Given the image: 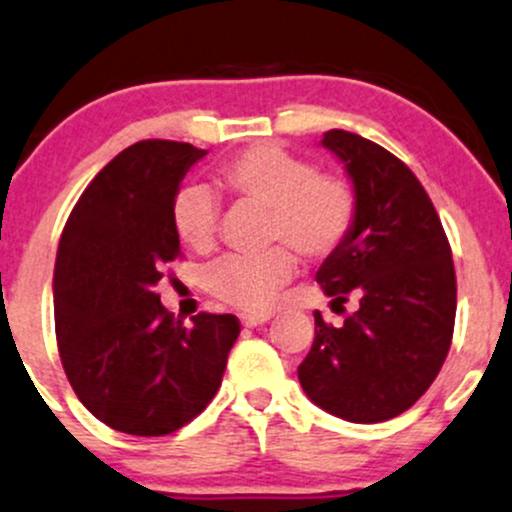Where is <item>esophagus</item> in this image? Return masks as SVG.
Returning <instances> with one entry per match:
<instances>
[{
    "instance_id": "esophagus-1",
    "label": "esophagus",
    "mask_w": 512,
    "mask_h": 512,
    "mask_svg": "<svg viewBox=\"0 0 512 512\" xmlns=\"http://www.w3.org/2000/svg\"><path fill=\"white\" fill-rule=\"evenodd\" d=\"M268 320H271V315H244L241 317V324H244V327H258V324Z\"/></svg>"
}]
</instances>
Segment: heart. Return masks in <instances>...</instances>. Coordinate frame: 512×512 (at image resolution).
<instances>
[{"label": "heart", "instance_id": "b5f03b06", "mask_svg": "<svg viewBox=\"0 0 512 512\" xmlns=\"http://www.w3.org/2000/svg\"><path fill=\"white\" fill-rule=\"evenodd\" d=\"M217 185L236 202L266 207L263 241L278 244L261 256H224L207 268V293L241 312L271 307L295 273L291 248L310 261L334 256L359 219V195L349 178L317 170L305 156L273 141H261L219 163ZM217 219V200L200 185L180 190L170 207L175 236L195 254L214 249Z\"/></svg>", "mask_w": 512, "mask_h": 512}]
</instances>
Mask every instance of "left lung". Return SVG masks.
<instances>
[{
  "mask_svg": "<svg viewBox=\"0 0 512 512\" xmlns=\"http://www.w3.org/2000/svg\"><path fill=\"white\" fill-rule=\"evenodd\" d=\"M322 146L346 166L359 219L317 283L332 307L356 298L359 310L342 327L315 312V342L298 378L322 410L368 425L415 405L447 359L456 317L452 246L400 158L342 129L327 131Z\"/></svg>",
  "mask_w": 512,
  "mask_h": 512,
  "instance_id": "1",
  "label": "left lung"
}]
</instances>
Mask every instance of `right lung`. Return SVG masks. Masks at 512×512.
Instances as JSON below:
<instances>
[{"instance_id":"1","label":"right lung","mask_w":512,"mask_h":512,"mask_svg":"<svg viewBox=\"0 0 512 512\" xmlns=\"http://www.w3.org/2000/svg\"><path fill=\"white\" fill-rule=\"evenodd\" d=\"M207 151L148 139L95 175L60 236L53 305L65 376L112 430L163 437L188 425L222 386L241 332L234 315L200 312L183 327L156 283L180 258L170 207Z\"/></svg>"}]
</instances>
